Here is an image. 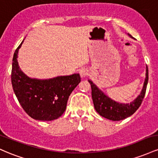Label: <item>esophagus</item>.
<instances>
[{
    "label": "esophagus",
    "mask_w": 158,
    "mask_h": 158,
    "mask_svg": "<svg viewBox=\"0 0 158 158\" xmlns=\"http://www.w3.org/2000/svg\"><path fill=\"white\" fill-rule=\"evenodd\" d=\"M79 74H80V77L81 78H85L88 77V70H86V69H81L80 70H79Z\"/></svg>",
    "instance_id": "esophagus-1"
}]
</instances>
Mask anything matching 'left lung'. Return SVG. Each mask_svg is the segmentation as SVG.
<instances>
[{"label":"left lung","instance_id":"obj_1","mask_svg":"<svg viewBox=\"0 0 158 158\" xmlns=\"http://www.w3.org/2000/svg\"><path fill=\"white\" fill-rule=\"evenodd\" d=\"M129 35V34H128ZM131 36V35H129ZM148 80V70L146 66V79L142 91L133 102L130 104H123L112 100L109 97L105 95L102 91H101L97 88V85L94 84L93 81L88 80L91 86V96L93 99V102L95 110L102 117L113 121L122 120L130 117L139 108L145 97Z\"/></svg>","mask_w":158,"mask_h":158}]
</instances>
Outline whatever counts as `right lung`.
Instances as JSON below:
<instances>
[{"instance_id": "add662e5", "label": "right lung", "mask_w": 158, "mask_h": 158, "mask_svg": "<svg viewBox=\"0 0 158 158\" xmlns=\"http://www.w3.org/2000/svg\"><path fill=\"white\" fill-rule=\"evenodd\" d=\"M23 41L16 49L12 59V88L24 111L37 120L51 121L62 115L69 96L80 82L79 73L49 79H31L25 75L18 63V53Z\"/></svg>"}]
</instances>
